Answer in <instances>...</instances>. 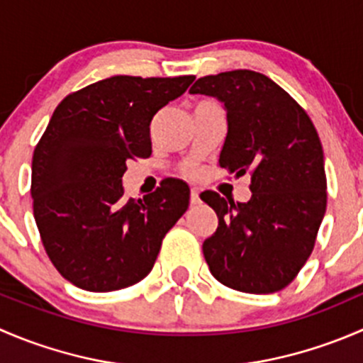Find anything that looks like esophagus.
<instances>
[{"label": "esophagus", "mask_w": 363, "mask_h": 363, "mask_svg": "<svg viewBox=\"0 0 363 363\" xmlns=\"http://www.w3.org/2000/svg\"><path fill=\"white\" fill-rule=\"evenodd\" d=\"M189 202H191V205L200 203V191L196 188H191V196H189Z\"/></svg>", "instance_id": "esophagus-1"}]
</instances>
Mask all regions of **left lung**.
Instances as JSON below:
<instances>
[{"label": "left lung", "mask_w": 363, "mask_h": 363, "mask_svg": "<svg viewBox=\"0 0 363 363\" xmlns=\"http://www.w3.org/2000/svg\"><path fill=\"white\" fill-rule=\"evenodd\" d=\"M189 93L225 104L228 133L219 167L251 174V200H225L216 191L200 199L219 219L205 239L212 276L246 294L286 288L314 250L327 208L323 147L307 112L274 80L233 69L196 80Z\"/></svg>", "instance_id": "obj_1"}]
</instances>
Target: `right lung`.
Returning <instances> with one entry per match:
<instances>
[{
	"label": "right lung",
	"instance_id": "add662e5",
	"mask_svg": "<svg viewBox=\"0 0 363 363\" xmlns=\"http://www.w3.org/2000/svg\"><path fill=\"white\" fill-rule=\"evenodd\" d=\"M195 75H116L63 98L33 152V214L57 272L87 291H116L152 270L161 240L189 205V188L164 179L126 199L130 160L149 158L151 121Z\"/></svg>",
	"mask_w": 363,
	"mask_h": 363
}]
</instances>
